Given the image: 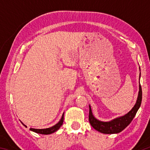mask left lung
Listing matches in <instances>:
<instances>
[{
	"instance_id": "8db88e82",
	"label": "left lung",
	"mask_w": 150,
	"mask_h": 150,
	"mask_svg": "<svg viewBox=\"0 0 150 150\" xmlns=\"http://www.w3.org/2000/svg\"><path fill=\"white\" fill-rule=\"evenodd\" d=\"M140 70V69H139ZM140 76V74H139ZM142 99V91L141 85H139V93L138 99H137L136 105L132 109L123 116L117 118L110 122H102L96 119L93 115L91 108L89 106V115H88V120L91 125L96 130L100 132L103 134H118L122 131L128 126L132 121L134 116H136L137 111L140 107Z\"/></svg>"
}]
</instances>
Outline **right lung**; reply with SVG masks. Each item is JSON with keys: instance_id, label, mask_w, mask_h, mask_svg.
Masks as SVG:
<instances>
[{"instance_id": "add662e5", "label": "right lung", "mask_w": 150, "mask_h": 150, "mask_svg": "<svg viewBox=\"0 0 150 150\" xmlns=\"http://www.w3.org/2000/svg\"><path fill=\"white\" fill-rule=\"evenodd\" d=\"M63 117H64V113L62 115V117L61 118V120H59V122L58 123H57L55 125L53 126L52 127H50V128H44V129H35V128H30V130H32L33 132H36V133H38V134H52L55 132H56L58 129H59V128L63 124ZM22 124H23L24 126H26L25 124H24L22 122Z\"/></svg>"}]
</instances>
